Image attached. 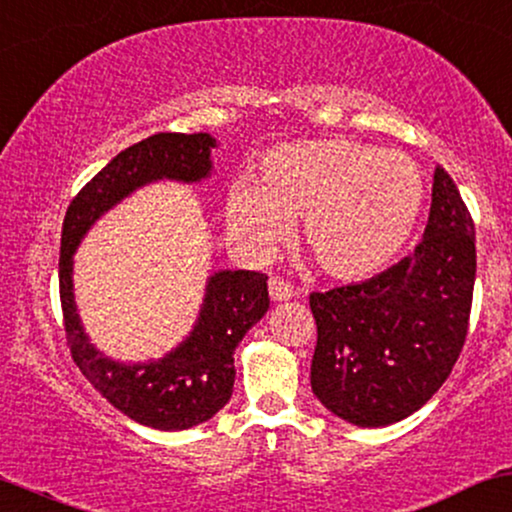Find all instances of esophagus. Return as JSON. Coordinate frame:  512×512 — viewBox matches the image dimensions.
I'll return each mask as SVG.
<instances>
[{
    "mask_svg": "<svg viewBox=\"0 0 512 512\" xmlns=\"http://www.w3.org/2000/svg\"><path fill=\"white\" fill-rule=\"evenodd\" d=\"M269 293H271V297H274L276 302H283V300H290V297L295 295V288L290 286L286 278L271 276L269 278Z\"/></svg>",
    "mask_w": 512,
    "mask_h": 512,
    "instance_id": "1",
    "label": "esophagus"
}]
</instances>
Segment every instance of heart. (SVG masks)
<instances>
[{"mask_svg": "<svg viewBox=\"0 0 512 512\" xmlns=\"http://www.w3.org/2000/svg\"><path fill=\"white\" fill-rule=\"evenodd\" d=\"M425 186L409 155L349 139L281 144L262 155L260 184L238 179L226 196L231 236L267 255L302 217V245L323 274L366 278L409 243Z\"/></svg>", "mask_w": 512, "mask_h": 512, "instance_id": "obj_1", "label": "heart"}]
</instances>
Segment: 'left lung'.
<instances>
[{"label":"left lung","instance_id":"8db88e82","mask_svg":"<svg viewBox=\"0 0 512 512\" xmlns=\"http://www.w3.org/2000/svg\"><path fill=\"white\" fill-rule=\"evenodd\" d=\"M475 269V222L437 167L416 252L368 281L309 295L312 390L321 404L361 428L418 411L461 357Z\"/></svg>","mask_w":512,"mask_h":512}]
</instances>
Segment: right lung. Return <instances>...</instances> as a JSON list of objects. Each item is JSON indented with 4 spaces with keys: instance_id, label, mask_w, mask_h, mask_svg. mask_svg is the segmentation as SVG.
<instances>
[{
    "instance_id": "right-lung-1",
    "label": "right lung",
    "mask_w": 512,
    "mask_h": 512,
    "mask_svg": "<svg viewBox=\"0 0 512 512\" xmlns=\"http://www.w3.org/2000/svg\"><path fill=\"white\" fill-rule=\"evenodd\" d=\"M210 134L160 132L115 155L70 200L58 257L63 328L84 378L115 409L155 430H186L215 416L234 390V352L252 323L269 309L267 274L217 271L193 333L174 352L151 364H118L89 345L73 297V252L80 238L118 200L155 179L198 181L210 174Z\"/></svg>"
}]
</instances>
